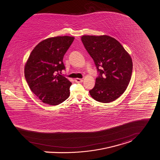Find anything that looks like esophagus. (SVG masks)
Here are the masks:
<instances>
[{
    "label": "esophagus",
    "mask_w": 160,
    "mask_h": 160,
    "mask_svg": "<svg viewBox=\"0 0 160 160\" xmlns=\"http://www.w3.org/2000/svg\"><path fill=\"white\" fill-rule=\"evenodd\" d=\"M74 81L77 83H81V82H82L83 79H80V78H76V79H74Z\"/></svg>",
    "instance_id": "1"
}]
</instances>
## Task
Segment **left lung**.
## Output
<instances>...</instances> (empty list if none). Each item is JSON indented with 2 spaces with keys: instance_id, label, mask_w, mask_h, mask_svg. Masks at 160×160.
I'll use <instances>...</instances> for the list:
<instances>
[{
  "instance_id": "8db88e82",
  "label": "left lung",
  "mask_w": 160,
  "mask_h": 160,
  "mask_svg": "<svg viewBox=\"0 0 160 160\" xmlns=\"http://www.w3.org/2000/svg\"><path fill=\"white\" fill-rule=\"evenodd\" d=\"M81 41L99 73L89 91L97 102L108 103L120 97L128 87L132 71L130 54L115 38L108 35H83Z\"/></svg>"
}]
</instances>
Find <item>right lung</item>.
<instances>
[{"label": "right lung", "instance_id": "right-lung-1", "mask_svg": "<svg viewBox=\"0 0 160 160\" xmlns=\"http://www.w3.org/2000/svg\"><path fill=\"white\" fill-rule=\"evenodd\" d=\"M74 39L60 36L44 40L34 48L25 65L29 88L45 104L58 105L70 96L72 82L59 73L65 69L63 58Z\"/></svg>", "mask_w": 160, "mask_h": 160}]
</instances>
